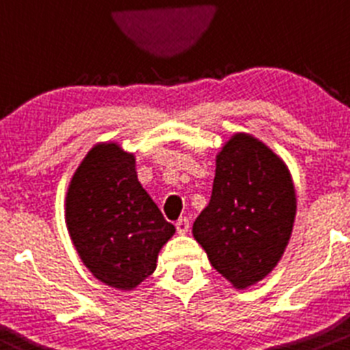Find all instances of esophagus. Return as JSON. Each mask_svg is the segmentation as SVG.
<instances>
[{
	"label": "esophagus",
	"mask_w": 350,
	"mask_h": 350,
	"mask_svg": "<svg viewBox=\"0 0 350 350\" xmlns=\"http://www.w3.org/2000/svg\"><path fill=\"white\" fill-rule=\"evenodd\" d=\"M189 229V219L188 217H181V219H178V222H176V230H178V234H186Z\"/></svg>",
	"instance_id": "34e87169"
}]
</instances>
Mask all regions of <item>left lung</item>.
<instances>
[{"label": "left lung", "mask_w": 350, "mask_h": 350, "mask_svg": "<svg viewBox=\"0 0 350 350\" xmlns=\"http://www.w3.org/2000/svg\"><path fill=\"white\" fill-rule=\"evenodd\" d=\"M294 215L296 193L286 164L256 138L239 133L217 155L212 196L193 236L213 269L244 289L277 265Z\"/></svg>", "instance_id": "1"}]
</instances>
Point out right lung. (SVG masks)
Wrapping results in <instances>:
<instances>
[{
    "label": "right lung",
    "instance_id": "right-lung-1",
    "mask_svg": "<svg viewBox=\"0 0 350 350\" xmlns=\"http://www.w3.org/2000/svg\"><path fill=\"white\" fill-rule=\"evenodd\" d=\"M66 224L85 267L121 291L154 273L159 251L176 230L138 183L133 155L116 144L94 147L77 169Z\"/></svg>",
    "mask_w": 350,
    "mask_h": 350
}]
</instances>
